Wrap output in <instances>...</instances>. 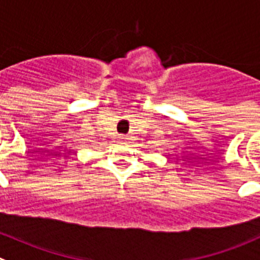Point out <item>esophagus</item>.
<instances>
[{
  "label": "esophagus",
  "instance_id": "34e87169",
  "mask_svg": "<svg viewBox=\"0 0 260 260\" xmlns=\"http://www.w3.org/2000/svg\"><path fill=\"white\" fill-rule=\"evenodd\" d=\"M119 139L121 140V141H124V142H127L128 140H129V137H128V136H120V137H119Z\"/></svg>",
  "mask_w": 260,
  "mask_h": 260
}]
</instances>
